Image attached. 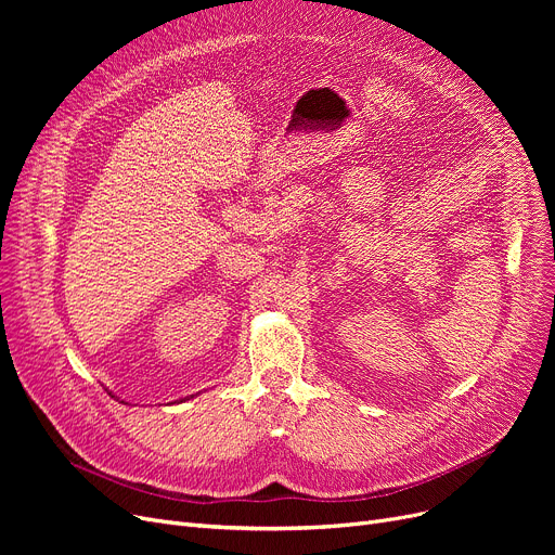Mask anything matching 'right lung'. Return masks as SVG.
<instances>
[{
	"instance_id": "1",
	"label": "right lung",
	"mask_w": 555,
	"mask_h": 555,
	"mask_svg": "<svg viewBox=\"0 0 555 555\" xmlns=\"http://www.w3.org/2000/svg\"><path fill=\"white\" fill-rule=\"evenodd\" d=\"M186 400H189V398H186Z\"/></svg>"
}]
</instances>
